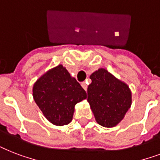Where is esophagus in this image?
I'll use <instances>...</instances> for the list:
<instances>
[{
  "mask_svg": "<svg viewBox=\"0 0 160 160\" xmlns=\"http://www.w3.org/2000/svg\"><path fill=\"white\" fill-rule=\"evenodd\" d=\"M81 86H82V88L84 89V90H87V85H86V83L85 82L81 83Z\"/></svg>",
  "mask_w": 160,
  "mask_h": 160,
  "instance_id": "34e87169",
  "label": "esophagus"
}]
</instances>
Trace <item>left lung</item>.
Instances as JSON below:
<instances>
[{"label": "left lung", "mask_w": 160, "mask_h": 160, "mask_svg": "<svg viewBox=\"0 0 160 160\" xmlns=\"http://www.w3.org/2000/svg\"><path fill=\"white\" fill-rule=\"evenodd\" d=\"M88 102L95 120L106 128L116 126L131 106L132 92L126 83L119 80L104 68L90 76Z\"/></svg>", "instance_id": "8db88e82"}]
</instances>
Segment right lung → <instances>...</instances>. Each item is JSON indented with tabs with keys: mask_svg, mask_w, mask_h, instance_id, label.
<instances>
[{
	"mask_svg": "<svg viewBox=\"0 0 160 160\" xmlns=\"http://www.w3.org/2000/svg\"><path fill=\"white\" fill-rule=\"evenodd\" d=\"M32 93L44 116L57 126L70 124L75 105L87 98L85 90L62 65L41 75L34 84Z\"/></svg>",
	"mask_w": 160,
	"mask_h": 160,
	"instance_id": "obj_1",
	"label": "right lung"
}]
</instances>
